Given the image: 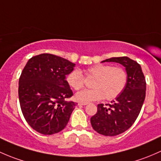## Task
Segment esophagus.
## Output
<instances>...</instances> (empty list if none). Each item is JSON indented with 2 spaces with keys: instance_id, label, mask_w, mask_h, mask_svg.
<instances>
[{
  "instance_id": "1",
  "label": "esophagus",
  "mask_w": 161,
  "mask_h": 161,
  "mask_svg": "<svg viewBox=\"0 0 161 161\" xmlns=\"http://www.w3.org/2000/svg\"><path fill=\"white\" fill-rule=\"evenodd\" d=\"M78 105H87V102H80Z\"/></svg>"
}]
</instances>
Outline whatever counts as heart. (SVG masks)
<instances>
[{
  "label": "heart",
  "instance_id": "1",
  "mask_svg": "<svg viewBox=\"0 0 161 161\" xmlns=\"http://www.w3.org/2000/svg\"><path fill=\"white\" fill-rule=\"evenodd\" d=\"M87 78H94L91 84L92 89L80 92L76 94V100L89 102L105 98L112 100L123 92L128 80L126 70L122 67L96 64L84 70ZM84 75L78 69H73L67 76V84L72 89L78 91L84 85Z\"/></svg>",
  "mask_w": 161,
  "mask_h": 161
}]
</instances>
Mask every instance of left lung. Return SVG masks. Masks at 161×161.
Returning a JSON list of instances; mask_svg holds the SVG:
<instances>
[{"label": "left lung", "instance_id": "8db88e82", "mask_svg": "<svg viewBox=\"0 0 161 161\" xmlns=\"http://www.w3.org/2000/svg\"><path fill=\"white\" fill-rule=\"evenodd\" d=\"M102 62H115L125 67L128 80L124 88L111 104H98L97 112L91 123L99 134L114 136L130 129L141 111L146 97V79L141 67L127 56L112 57Z\"/></svg>", "mask_w": 161, "mask_h": 161}]
</instances>
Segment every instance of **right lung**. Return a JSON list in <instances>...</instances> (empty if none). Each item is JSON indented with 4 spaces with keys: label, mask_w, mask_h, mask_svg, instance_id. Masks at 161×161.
<instances>
[{
    "label": "right lung",
    "mask_w": 161,
    "mask_h": 161,
    "mask_svg": "<svg viewBox=\"0 0 161 161\" xmlns=\"http://www.w3.org/2000/svg\"><path fill=\"white\" fill-rule=\"evenodd\" d=\"M75 64L49 53L29 59L19 78L21 112L33 130L52 135L64 130L77 103L67 102L73 96L66 76Z\"/></svg>",
    "instance_id": "add662e5"
}]
</instances>
